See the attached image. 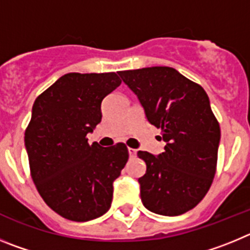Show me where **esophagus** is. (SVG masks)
<instances>
[{
	"mask_svg": "<svg viewBox=\"0 0 250 250\" xmlns=\"http://www.w3.org/2000/svg\"><path fill=\"white\" fill-rule=\"evenodd\" d=\"M127 150H129V155L131 156V158H135L136 152H138V151H136L135 149H132V147H129V149H127Z\"/></svg>",
	"mask_w": 250,
	"mask_h": 250,
	"instance_id": "34e87169",
	"label": "esophagus"
}]
</instances>
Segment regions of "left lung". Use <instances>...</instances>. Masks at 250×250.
I'll list each match as a JSON object with an SVG mask.
<instances>
[{"mask_svg":"<svg viewBox=\"0 0 250 250\" xmlns=\"http://www.w3.org/2000/svg\"><path fill=\"white\" fill-rule=\"evenodd\" d=\"M119 75L167 143L158 156L138 151L146 164V173L139 178L141 202L160 215L187 213L202 202L216 171L220 126L207 92L167 66Z\"/></svg>","mask_w":250,"mask_h":250,"instance_id":"obj_1","label":"left lung"}]
</instances>
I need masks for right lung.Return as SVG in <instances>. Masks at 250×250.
<instances>
[{"label":"right lung","instance_id":"obj_1","mask_svg":"<svg viewBox=\"0 0 250 250\" xmlns=\"http://www.w3.org/2000/svg\"><path fill=\"white\" fill-rule=\"evenodd\" d=\"M115 72L61 76L37 96L25 131L31 178L43 202L74 222L110 209L112 183L129 151L124 143L101 147L86 135L101 121V103L120 86Z\"/></svg>","mask_w":250,"mask_h":250}]
</instances>
